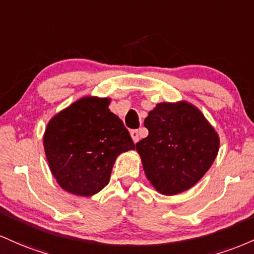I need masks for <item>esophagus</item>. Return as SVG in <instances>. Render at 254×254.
Returning <instances> with one entry per match:
<instances>
[{"instance_id": "1", "label": "esophagus", "mask_w": 254, "mask_h": 254, "mask_svg": "<svg viewBox=\"0 0 254 254\" xmlns=\"http://www.w3.org/2000/svg\"><path fill=\"white\" fill-rule=\"evenodd\" d=\"M130 136H132L133 141H134V142L138 141L139 140V132H138V129L130 130Z\"/></svg>"}]
</instances>
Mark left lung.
Returning <instances> with one entry per match:
<instances>
[{
  "label": "left lung",
  "mask_w": 254,
  "mask_h": 254,
  "mask_svg": "<svg viewBox=\"0 0 254 254\" xmlns=\"http://www.w3.org/2000/svg\"><path fill=\"white\" fill-rule=\"evenodd\" d=\"M144 126L149 135L135 147L146 178L162 194H178L190 189L217 156V133L203 114L186 102L157 104Z\"/></svg>",
  "instance_id": "obj_1"
}]
</instances>
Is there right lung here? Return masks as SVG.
I'll use <instances>...</instances> for the list:
<instances>
[{
  "label": "right lung",
  "mask_w": 254,
  "mask_h": 254,
  "mask_svg": "<svg viewBox=\"0 0 254 254\" xmlns=\"http://www.w3.org/2000/svg\"><path fill=\"white\" fill-rule=\"evenodd\" d=\"M109 103L108 98L85 97L48 124L45 155L51 173L67 192L84 196L98 193L109 182L116 157L134 149Z\"/></svg>",
  "instance_id": "add662e5"
}]
</instances>
